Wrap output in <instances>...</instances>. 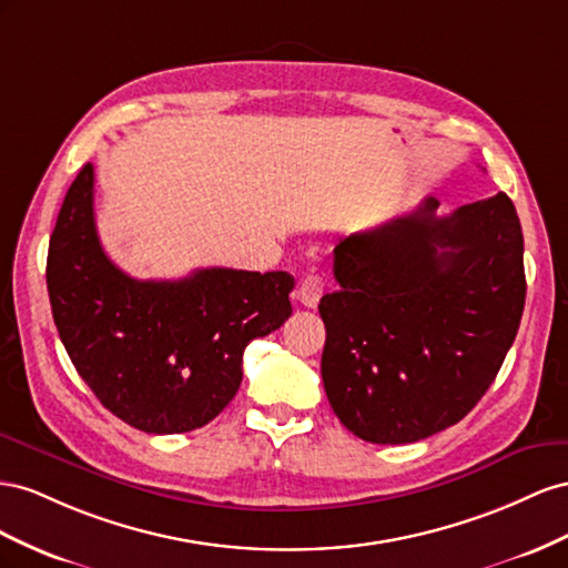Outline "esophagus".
Here are the masks:
<instances>
[{
  "label": "esophagus",
  "mask_w": 568,
  "mask_h": 568,
  "mask_svg": "<svg viewBox=\"0 0 568 568\" xmlns=\"http://www.w3.org/2000/svg\"><path fill=\"white\" fill-rule=\"evenodd\" d=\"M321 295H323V278H321V275H316V273L304 275L302 283H300V290H297V300L304 306H310V310H314V306L321 300Z\"/></svg>",
  "instance_id": "esophagus-1"
}]
</instances>
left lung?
Here are the masks:
<instances>
[{"label":"left lung","instance_id":"8db88e82","mask_svg":"<svg viewBox=\"0 0 568 568\" xmlns=\"http://www.w3.org/2000/svg\"><path fill=\"white\" fill-rule=\"evenodd\" d=\"M437 200L333 250L323 387L356 437L404 445L471 412L526 302L524 233L505 192L435 216Z\"/></svg>","mask_w":568,"mask_h":568}]
</instances>
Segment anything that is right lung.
I'll return each instance as SVG.
<instances>
[{"label": "right lung", "mask_w": 568, "mask_h": 568, "mask_svg": "<svg viewBox=\"0 0 568 568\" xmlns=\"http://www.w3.org/2000/svg\"><path fill=\"white\" fill-rule=\"evenodd\" d=\"M293 287L285 271L131 278L97 235L92 164L63 197L47 254L52 316L80 378L113 416L154 435L202 428L229 407L245 347L293 314Z\"/></svg>", "instance_id": "obj_1"}]
</instances>
